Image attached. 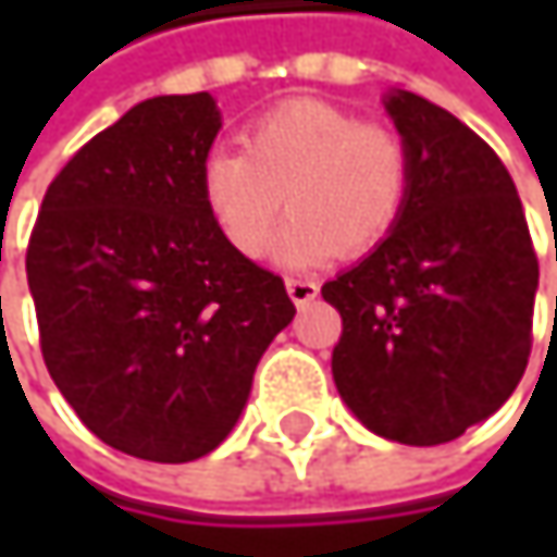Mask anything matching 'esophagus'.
I'll return each mask as SVG.
<instances>
[{
    "instance_id": "esophagus-1",
    "label": "esophagus",
    "mask_w": 557,
    "mask_h": 557,
    "mask_svg": "<svg viewBox=\"0 0 557 557\" xmlns=\"http://www.w3.org/2000/svg\"><path fill=\"white\" fill-rule=\"evenodd\" d=\"M286 293H289V299L296 306H306V302H312L319 296V283L309 277H289L286 280Z\"/></svg>"
}]
</instances>
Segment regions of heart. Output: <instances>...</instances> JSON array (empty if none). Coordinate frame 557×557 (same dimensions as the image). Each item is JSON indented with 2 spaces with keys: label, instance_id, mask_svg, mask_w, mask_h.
Returning <instances> with one entry per match:
<instances>
[{
  "label": "heart",
  "instance_id": "1",
  "mask_svg": "<svg viewBox=\"0 0 557 557\" xmlns=\"http://www.w3.org/2000/svg\"><path fill=\"white\" fill-rule=\"evenodd\" d=\"M199 189L209 219L245 258L264 255L286 202L293 215L274 258L312 268L335 251L364 255L393 232L409 193V151L393 128L319 99H289L245 128L242 151L215 148Z\"/></svg>",
  "mask_w": 557,
  "mask_h": 557
}]
</instances>
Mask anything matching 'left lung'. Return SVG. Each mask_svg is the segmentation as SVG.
Returning <instances> with one entry per match:
<instances>
[{
    "instance_id": "obj_1",
    "label": "left lung",
    "mask_w": 557,
    "mask_h": 557,
    "mask_svg": "<svg viewBox=\"0 0 557 557\" xmlns=\"http://www.w3.org/2000/svg\"><path fill=\"white\" fill-rule=\"evenodd\" d=\"M409 193L387 238L322 286L342 315L332 377L399 445H442L497 412L532 351L539 258L512 176L442 106L396 89Z\"/></svg>"
}]
</instances>
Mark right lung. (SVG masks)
<instances>
[{"instance_id": "obj_1", "label": "right lung", "mask_w": 557, "mask_h": 557, "mask_svg": "<svg viewBox=\"0 0 557 557\" xmlns=\"http://www.w3.org/2000/svg\"><path fill=\"white\" fill-rule=\"evenodd\" d=\"M219 128L209 92L128 109L57 173L25 258L57 389L96 438L161 465L225 442L296 315L283 280L206 212Z\"/></svg>"}]
</instances>
